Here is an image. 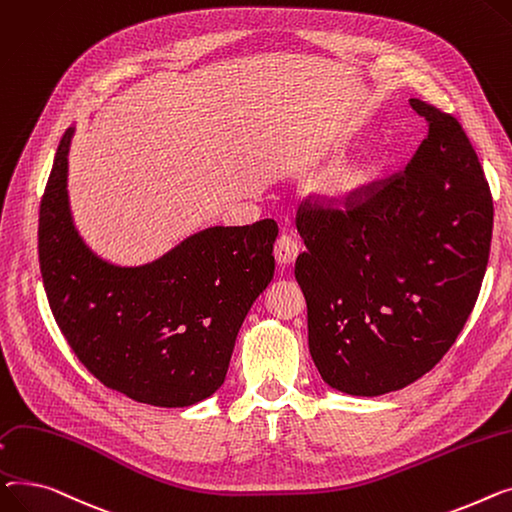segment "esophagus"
Here are the masks:
<instances>
[{
	"mask_svg": "<svg viewBox=\"0 0 512 512\" xmlns=\"http://www.w3.org/2000/svg\"><path fill=\"white\" fill-rule=\"evenodd\" d=\"M299 254V246L295 237L289 233H281L275 242V258L279 264H291Z\"/></svg>",
	"mask_w": 512,
	"mask_h": 512,
	"instance_id": "1",
	"label": "esophagus"
}]
</instances>
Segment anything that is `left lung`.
Instances as JSON below:
<instances>
[{"instance_id":"8db88e82","label":"left lung","mask_w":512,"mask_h":512,"mask_svg":"<svg viewBox=\"0 0 512 512\" xmlns=\"http://www.w3.org/2000/svg\"><path fill=\"white\" fill-rule=\"evenodd\" d=\"M409 105L428 136L409 165L353 190L345 208L308 198L295 279L322 380L378 397L430 372L463 330L486 275L494 204L457 117Z\"/></svg>"}]
</instances>
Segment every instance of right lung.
<instances>
[{"label": "right lung", "mask_w": 512, "mask_h": 512, "mask_svg": "<svg viewBox=\"0 0 512 512\" xmlns=\"http://www.w3.org/2000/svg\"><path fill=\"white\" fill-rule=\"evenodd\" d=\"M74 128L57 146L39 213V262L55 322L107 388L155 407H188L225 382L233 345L273 281L279 227H208L159 260L115 266L88 250L68 200Z\"/></svg>", "instance_id": "obj_1"}]
</instances>
